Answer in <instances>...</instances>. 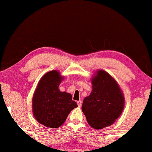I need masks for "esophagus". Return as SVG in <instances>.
<instances>
[{
	"label": "esophagus",
	"instance_id": "esophagus-1",
	"mask_svg": "<svg viewBox=\"0 0 152 152\" xmlns=\"http://www.w3.org/2000/svg\"><path fill=\"white\" fill-rule=\"evenodd\" d=\"M77 104H78V107H81V105H82V101H80H80H77Z\"/></svg>",
	"mask_w": 152,
	"mask_h": 152
}]
</instances>
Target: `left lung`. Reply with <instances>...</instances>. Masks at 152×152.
I'll return each instance as SVG.
<instances>
[{
  "mask_svg": "<svg viewBox=\"0 0 152 152\" xmlns=\"http://www.w3.org/2000/svg\"><path fill=\"white\" fill-rule=\"evenodd\" d=\"M92 78V90L84 98L82 110L92 128L101 129L114 123L124 109L121 89L113 77L104 70H98Z\"/></svg>",
  "mask_w": 152,
  "mask_h": 152,
  "instance_id": "obj_1",
  "label": "left lung"
}]
</instances>
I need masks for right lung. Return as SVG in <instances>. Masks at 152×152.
Segmentation results:
<instances>
[{
    "label": "right lung",
    "mask_w": 152,
    "mask_h": 152,
    "mask_svg": "<svg viewBox=\"0 0 152 152\" xmlns=\"http://www.w3.org/2000/svg\"><path fill=\"white\" fill-rule=\"evenodd\" d=\"M63 80L64 76L59 72H48L41 78L33 94V115L38 122L45 127H60L71 110L78 107L70 93L59 90V85Z\"/></svg>",
    "instance_id": "1"
}]
</instances>
